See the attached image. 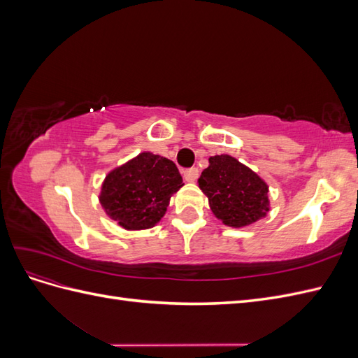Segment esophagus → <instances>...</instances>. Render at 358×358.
Returning <instances> with one entry per match:
<instances>
[{"label": "esophagus", "mask_w": 358, "mask_h": 358, "mask_svg": "<svg viewBox=\"0 0 358 358\" xmlns=\"http://www.w3.org/2000/svg\"><path fill=\"white\" fill-rule=\"evenodd\" d=\"M183 178H185L187 182H196L199 178V169L197 167H191L183 171Z\"/></svg>", "instance_id": "34e87169"}]
</instances>
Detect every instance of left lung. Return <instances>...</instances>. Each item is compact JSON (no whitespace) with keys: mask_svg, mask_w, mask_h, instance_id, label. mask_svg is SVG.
I'll return each instance as SVG.
<instances>
[{"mask_svg":"<svg viewBox=\"0 0 358 358\" xmlns=\"http://www.w3.org/2000/svg\"><path fill=\"white\" fill-rule=\"evenodd\" d=\"M199 187L216 218L233 229L254 224L270 210L267 183L230 155L210 157Z\"/></svg>","mask_w":358,"mask_h":358,"instance_id":"obj_1","label":"left lung"}]
</instances>
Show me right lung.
Returning a JSON list of instances; mask_svg holds the SVG:
<instances>
[{"instance_id":"add662e5","label":"right lung","mask_w":358,"mask_h":358,"mask_svg":"<svg viewBox=\"0 0 358 358\" xmlns=\"http://www.w3.org/2000/svg\"><path fill=\"white\" fill-rule=\"evenodd\" d=\"M183 187L173 161L142 152L106 176L100 203L125 230H146L161 221L170 199Z\"/></svg>"}]
</instances>
